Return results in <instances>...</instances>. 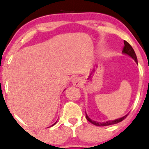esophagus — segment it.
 <instances>
[{"label":"esophagus","instance_id":"obj_1","mask_svg":"<svg viewBox=\"0 0 149 149\" xmlns=\"http://www.w3.org/2000/svg\"><path fill=\"white\" fill-rule=\"evenodd\" d=\"M72 83H73V85L74 86H79V84H80V83H81V81H80V79H79V77H75L73 79Z\"/></svg>","mask_w":149,"mask_h":149}]
</instances>
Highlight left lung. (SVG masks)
I'll use <instances>...</instances> for the list:
<instances>
[{"mask_svg": "<svg viewBox=\"0 0 149 149\" xmlns=\"http://www.w3.org/2000/svg\"><path fill=\"white\" fill-rule=\"evenodd\" d=\"M124 48H123L122 52L124 54H126V55L130 56V57L134 59V60H135V62L137 63V62H137V57H136V55L135 52H134V49L132 48V47L130 45V44H129L128 42H126V41L124 40ZM127 116L128 114H126L124 116H123V117L119 118V119H117L113 120V121H106V122H97V121H92V120L87 116V113H86V119H87L89 122H91L92 124H93L95 126H109V125H112V124H117V123L119 122H121V121H122L123 120L125 119Z\"/></svg>", "mask_w": 149, "mask_h": 149, "instance_id": "8db88e82", "label": "left lung"}]
</instances>
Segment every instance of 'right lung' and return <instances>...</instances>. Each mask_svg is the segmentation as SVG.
<instances>
[{
    "instance_id": "right-lung-1",
    "label": "right lung",
    "mask_w": 149,
    "mask_h": 149,
    "mask_svg": "<svg viewBox=\"0 0 149 149\" xmlns=\"http://www.w3.org/2000/svg\"><path fill=\"white\" fill-rule=\"evenodd\" d=\"M56 122H57V121H56ZM56 122H55V124H52V126H54V125H55V124H56Z\"/></svg>"
}]
</instances>
